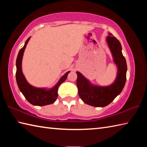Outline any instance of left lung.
Masks as SVG:
<instances>
[{"instance_id":"8db88e82","label":"left lung","mask_w":147,"mask_h":147,"mask_svg":"<svg viewBox=\"0 0 147 147\" xmlns=\"http://www.w3.org/2000/svg\"><path fill=\"white\" fill-rule=\"evenodd\" d=\"M106 41L117 67V77L114 82L107 86L93 85L82 73L76 72V85L80 97L85 104L93 107H105L111 104L120 94L126 83L127 64L122 53L121 43L111 33H109Z\"/></svg>"}]
</instances>
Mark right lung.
<instances>
[{
	"label": "right lung",
	"mask_w": 147,
	"mask_h": 147,
	"mask_svg": "<svg viewBox=\"0 0 147 147\" xmlns=\"http://www.w3.org/2000/svg\"><path fill=\"white\" fill-rule=\"evenodd\" d=\"M30 38L31 36L27 39L23 47L20 49L17 57L16 62V78L18 88L23 93L24 97L31 104L38 106H44L52 104L57 98V92L59 86L66 80L68 74L69 73L70 71H67L63 76H62L57 83L51 89L36 88V87L30 85L23 75L21 65L24 50H25L27 43Z\"/></svg>",
	"instance_id": "right-lung-1"
}]
</instances>
